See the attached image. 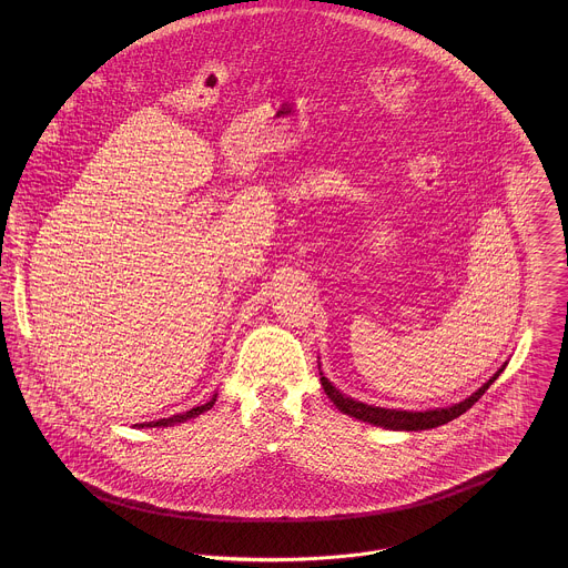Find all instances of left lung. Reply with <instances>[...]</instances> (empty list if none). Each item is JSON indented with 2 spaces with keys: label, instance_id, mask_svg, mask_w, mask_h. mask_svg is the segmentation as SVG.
<instances>
[{
  "label": "left lung",
  "instance_id": "1",
  "mask_svg": "<svg viewBox=\"0 0 568 568\" xmlns=\"http://www.w3.org/2000/svg\"><path fill=\"white\" fill-rule=\"evenodd\" d=\"M505 369V365L484 383L473 396H468L466 400L457 403V405L439 406V408H426V410H403V408H385V406L365 405L361 400H354L349 396H345L343 392H338L322 372L320 365V376H322V387H324L327 398L332 400V405L336 406L341 413L356 417L361 422L374 424V426H383L389 430H426V428H435L442 424H448L450 419L459 417L462 413H466L470 406L475 405L487 389L489 385L500 376V372Z\"/></svg>",
  "mask_w": 568,
  "mask_h": 568
}]
</instances>
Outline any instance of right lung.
<instances>
[{"instance_id": "obj_1", "label": "right lung", "mask_w": 568, "mask_h": 568, "mask_svg": "<svg viewBox=\"0 0 568 568\" xmlns=\"http://www.w3.org/2000/svg\"><path fill=\"white\" fill-rule=\"evenodd\" d=\"M216 396L219 394H214L212 396V400L210 403H205V405L194 406V408H190V410H185V413H176V415H172V417H163V419H158V422H144V424H135V426H140V428H163V426H174V424H181V422H187V419H192V417H199L201 413H205L207 408H212L214 403H216Z\"/></svg>"}]
</instances>
